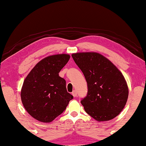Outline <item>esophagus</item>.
I'll return each instance as SVG.
<instances>
[{"label": "esophagus", "mask_w": 146, "mask_h": 146, "mask_svg": "<svg viewBox=\"0 0 146 146\" xmlns=\"http://www.w3.org/2000/svg\"><path fill=\"white\" fill-rule=\"evenodd\" d=\"M72 95L74 96V97H76V96H78V94H77V91L76 90H73V92H72Z\"/></svg>", "instance_id": "obj_1"}]
</instances>
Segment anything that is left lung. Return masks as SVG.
I'll return each mask as SVG.
<instances>
[{
    "label": "left lung",
    "mask_w": 146,
    "mask_h": 146,
    "mask_svg": "<svg viewBox=\"0 0 146 146\" xmlns=\"http://www.w3.org/2000/svg\"><path fill=\"white\" fill-rule=\"evenodd\" d=\"M71 56L87 82V96L81 101L86 112L98 122L118 115L129 96L127 83L120 70L97 52H78Z\"/></svg>",
    "instance_id": "left-lung-1"
}]
</instances>
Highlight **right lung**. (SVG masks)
I'll list each match as a JSON object with an SVG mask.
<instances>
[{"label": "right lung", "instance_id": "right-lung-1", "mask_svg": "<svg viewBox=\"0 0 146 146\" xmlns=\"http://www.w3.org/2000/svg\"><path fill=\"white\" fill-rule=\"evenodd\" d=\"M66 54L49 56L28 74L21 90L24 108L36 120L50 123L65 110L73 96L67 92L66 81L59 72L69 60Z\"/></svg>", "mask_w": 146, "mask_h": 146}]
</instances>
